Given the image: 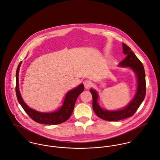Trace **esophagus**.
Returning <instances> with one entry per match:
<instances>
[{"mask_svg":"<svg viewBox=\"0 0 160 160\" xmlns=\"http://www.w3.org/2000/svg\"><path fill=\"white\" fill-rule=\"evenodd\" d=\"M84 85L86 89H89L91 86V82L89 80H85L84 81Z\"/></svg>","mask_w":160,"mask_h":160,"instance_id":"esophagus-1","label":"esophagus"}]
</instances>
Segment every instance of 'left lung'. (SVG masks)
I'll return each instance as SVG.
<instances>
[{"label":"left lung","mask_w":160,"mask_h":160,"mask_svg":"<svg viewBox=\"0 0 160 160\" xmlns=\"http://www.w3.org/2000/svg\"><path fill=\"white\" fill-rule=\"evenodd\" d=\"M122 45L123 52L127 56L119 63V66L130 67L133 70L137 76V90L135 98L127 106L116 111L102 109L98 103V93L94 89L90 90L92 96V108L94 112L99 118L107 121H118L132 117L141 105L146 95L145 72L143 65L130 47L123 43Z\"/></svg>","instance_id":"left-lung-1"}]
</instances>
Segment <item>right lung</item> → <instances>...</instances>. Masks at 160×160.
<instances>
[{"mask_svg": "<svg viewBox=\"0 0 160 160\" xmlns=\"http://www.w3.org/2000/svg\"><path fill=\"white\" fill-rule=\"evenodd\" d=\"M22 61L20 62L16 71V87L15 92L17 100L22 107L25 112L29 117L37 123L46 125H57L64 122L71 117L77 98L79 95L84 91V85L80 84L75 89L69 91L65 98V100L61 107L54 112L41 113L37 112L27 106L23 101L18 88V71Z\"/></svg>", "mask_w": 160, "mask_h": 160, "instance_id": "obj_1", "label": "right lung"}]
</instances>
